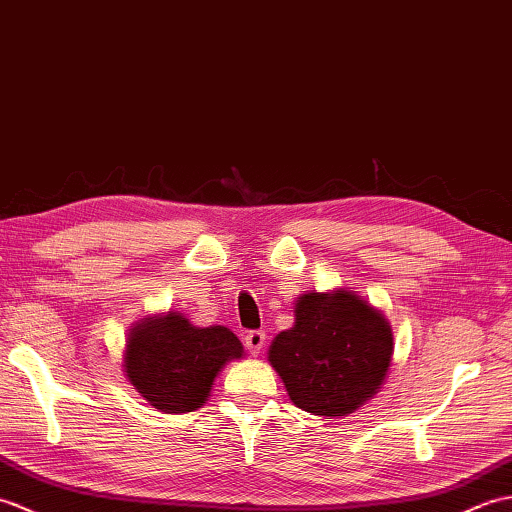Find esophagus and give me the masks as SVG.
<instances>
[{
	"label": "esophagus",
	"instance_id": "obj_1",
	"mask_svg": "<svg viewBox=\"0 0 512 512\" xmlns=\"http://www.w3.org/2000/svg\"><path fill=\"white\" fill-rule=\"evenodd\" d=\"M265 339H267L265 331H249V333L245 335V346H247V350L252 352V355L256 357V355H260V350H263Z\"/></svg>",
	"mask_w": 512,
	"mask_h": 512
}]
</instances>
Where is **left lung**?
<instances>
[{"instance_id": "obj_1", "label": "left lung", "mask_w": 512, "mask_h": 512, "mask_svg": "<svg viewBox=\"0 0 512 512\" xmlns=\"http://www.w3.org/2000/svg\"><path fill=\"white\" fill-rule=\"evenodd\" d=\"M388 320L350 291L304 293L295 324L269 348L289 399L315 416H346L372 399L392 361Z\"/></svg>"}]
</instances>
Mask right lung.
Here are the masks:
<instances>
[{"label": "right lung", "mask_w": 512, "mask_h": 512, "mask_svg": "<svg viewBox=\"0 0 512 512\" xmlns=\"http://www.w3.org/2000/svg\"><path fill=\"white\" fill-rule=\"evenodd\" d=\"M241 355L243 346L230 328H197L184 315L168 313L133 328L124 372L153 407L179 414L206 403L214 377Z\"/></svg>", "instance_id": "obj_1"}]
</instances>
